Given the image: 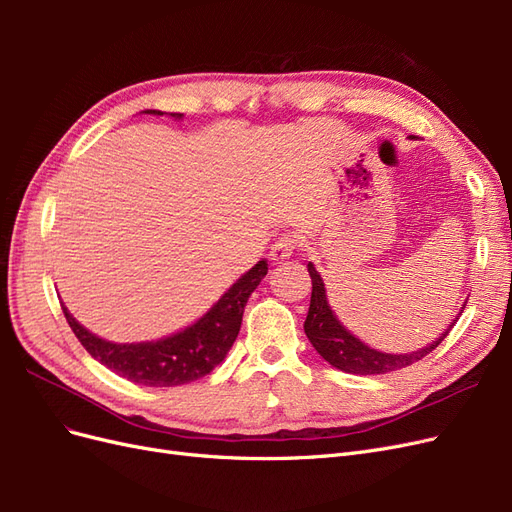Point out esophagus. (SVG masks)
<instances>
[{"mask_svg":"<svg viewBox=\"0 0 512 512\" xmlns=\"http://www.w3.org/2000/svg\"><path fill=\"white\" fill-rule=\"evenodd\" d=\"M297 247H299V239L288 232V235H284V237H280V239L275 241L269 256H271V260L275 262V265H280V262L288 260L294 254V250H297Z\"/></svg>","mask_w":512,"mask_h":512,"instance_id":"esophagus-1","label":"esophagus"}]
</instances>
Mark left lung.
<instances>
[{
    "mask_svg": "<svg viewBox=\"0 0 512 512\" xmlns=\"http://www.w3.org/2000/svg\"><path fill=\"white\" fill-rule=\"evenodd\" d=\"M410 138H416V136H410ZM307 271H309V277H312V301H309V312L303 324L305 335L324 361L339 371H346V374L378 376V374H389V371H397L401 367H408L416 361H421L423 356H427L431 350H436L442 344V339L455 327L463 307H466L463 305L459 309V314L455 316V320L425 348H418L406 354L382 352L361 342L359 337L352 335L344 324L339 322V318L335 316V312L329 305L327 288H324L322 277L312 262H307Z\"/></svg>",
    "mask_w": 512,
    "mask_h": 512,
    "instance_id": "obj_1",
    "label": "left lung"
}]
</instances>
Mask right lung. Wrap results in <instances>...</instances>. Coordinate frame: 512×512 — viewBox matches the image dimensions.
<instances>
[{"label": "right lung", "mask_w": 512, "mask_h": 512, "mask_svg": "<svg viewBox=\"0 0 512 512\" xmlns=\"http://www.w3.org/2000/svg\"><path fill=\"white\" fill-rule=\"evenodd\" d=\"M143 113L164 115L151 108ZM168 117L181 119L183 115L168 113ZM267 271V260H258V265L245 271L196 322L156 342H108L85 329L64 303L61 309L83 348L117 376L143 386H179L207 376L226 359L239 335L245 303L256 286L265 280Z\"/></svg>", "instance_id": "add662e5"}]
</instances>
